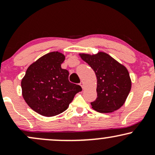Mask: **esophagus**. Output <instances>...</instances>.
<instances>
[{
    "label": "esophagus",
    "instance_id": "obj_1",
    "mask_svg": "<svg viewBox=\"0 0 155 155\" xmlns=\"http://www.w3.org/2000/svg\"><path fill=\"white\" fill-rule=\"evenodd\" d=\"M79 84H80V86H81V87H82V89L84 88V82H83V81H81V82H80Z\"/></svg>",
    "mask_w": 155,
    "mask_h": 155
}]
</instances>
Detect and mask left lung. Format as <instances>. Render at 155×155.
<instances>
[{
  "label": "left lung",
  "instance_id": "obj_1",
  "mask_svg": "<svg viewBox=\"0 0 155 155\" xmlns=\"http://www.w3.org/2000/svg\"><path fill=\"white\" fill-rule=\"evenodd\" d=\"M97 77V98L92 108L100 113H109L123 106L131 89L127 69L106 53L79 54Z\"/></svg>",
  "mask_w": 155,
  "mask_h": 155
}]
</instances>
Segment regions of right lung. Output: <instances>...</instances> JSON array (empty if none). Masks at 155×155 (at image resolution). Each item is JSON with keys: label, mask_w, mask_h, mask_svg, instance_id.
<instances>
[{"label": "right lung", "mask_w": 155, "mask_h": 155, "mask_svg": "<svg viewBox=\"0 0 155 155\" xmlns=\"http://www.w3.org/2000/svg\"><path fill=\"white\" fill-rule=\"evenodd\" d=\"M65 55L52 51L44 55L27 69L21 81L24 100L33 111L45 117L63 113L82 90L71 83L69 72L61 68Z\"/></svg>", "instance_id": "right-lung-1"}]
</instances>
